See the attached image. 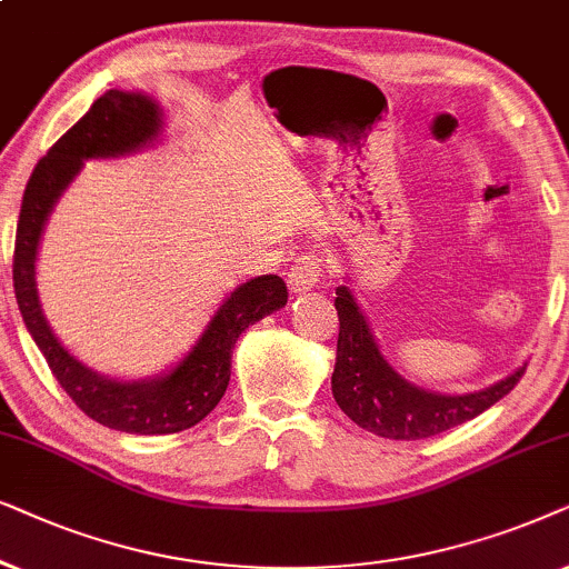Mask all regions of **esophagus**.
Listing matches in <instances>:
<instances>
[{
  "instance_id": "obj_1",
  "label": "esophagus",
  "mask_w": 569,
  "mask_h": 569,
  "mask_svg": "<svg viewBox=\"0 0 569 569\" xmlns=\"http://www.w3.org/2000/svg\"><path fill=\"white\" fill-rule=\"evenodd\" d=\"M322 276V260L312 252H305L299 254L297 260L291 264V272H289V286L293 293H305V291H312L317 286V280Z\"/></svg>"
}]
</instances>
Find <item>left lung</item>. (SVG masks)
I'll return each instance as SVG.
<instances>
[{
	"instance_id": "left-lung-1",
	"label": "left lung",
	"mask_w": 569,
	"mask_h": 569,
	"mask_svg": "<svg viewBox=\"0 0 569 569\" xmlns=\"http://www.w3.org/2000/svg\"><path fill=\"white\" fill-rule=\"evenodd\" d=\"M338 356L332 396L348 419L388 439H427L487 411L520 382L526 367L471 396H439L406 382L375 343L372 330L346 286L336 289Z\"/></svg>"
}]
</instances>
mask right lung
Wrapping results in <instances>:
<instances>
[{
    "label": "right lung",
    "instance_id": "add662e5",
    "mask_svg": "<svg viewBox=\"0 0 569 569\" xmlns=\"http://www.w3.org/2000/svg\"><path fill=\"white\" fill-rule=\"evenodd\" d=\"M158 127H161L158 106L142 93L109 90L93 101L86 117L49 148V153L30 173L12 254L14 299L51 375L82 413L103 427L130 431V435H173L206 419L229 388L231 351L237 338L249 325L289 301L283 278L260 276L247 280L223 301L184 361H179L171 375L158 380H106L59 346L43 320L36 293V252L49 210L80 171L82 158L130 153L156 138Z\"/></svg>",
    "mask_w": 569,
    "mask_h": 569
}]
</instances>
